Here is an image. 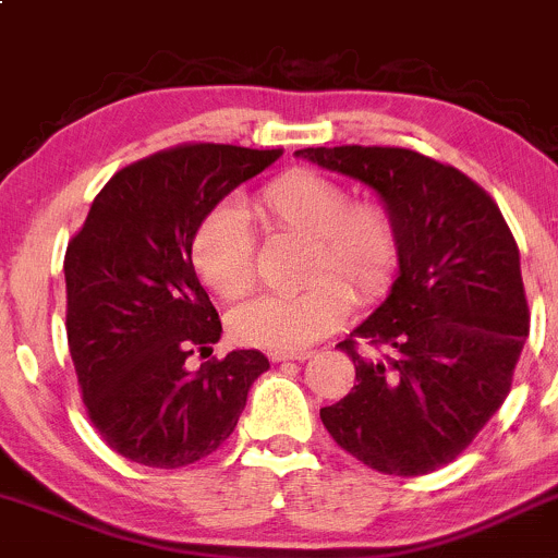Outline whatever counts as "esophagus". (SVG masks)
<instances>
[{
	"label": "esophagus",
	"mask_w": 558,
	"mask_h": 558,
	"mask_svg": "<svg viewBox=\"0 0 558 558\" xmlns=\"http://www.w3.org/2000/svg\"><path fill=\"white\" fill-rule=\"evenodd\" d=\"M268 357H271L274 363H284V360H298V363H303V360L312 357V352H308V349H301V352H271Z\"/></svg>",
	"instance_id": "obj_1"
}]
</instances>
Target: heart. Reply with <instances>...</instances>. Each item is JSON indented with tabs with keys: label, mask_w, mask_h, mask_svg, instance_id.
Here are the masks:
<instances>
[{
	"label": "heart",
	"mask_w": 558,
	"mask_h": 558,
	"mask_svg": "<svg viewBox=\"0 0 558 558\" xmlns=\"http://www.w3.org/2000/svg\"><path fill=\"white\" fill-rule=\"evenodd\" d=\"M268 228L308 236L301 290L263 292L233 308L231 336L246 347L301 352L347 319L354 295L371 301L387 292L400 260V233L387 206L376 201L349 204L341 182L312 169L274 177L255 198ZM191 263L217 295L241 298L255 284V236L239 206L217 204L191 236ZM336 272L348 288L330 278Z\"/></svg>",
	"instance_id": "1"
}]
</instances>
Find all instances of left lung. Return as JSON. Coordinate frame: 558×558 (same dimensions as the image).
Here are the masks:
<instances>
[{"label":"left lung","instance_id":"8db88e82","mask_svg":"<svg viewBox=\"0 0 558 558\" xmlns=\"http://www.w3.org/2000/svg\"><path fill=\"white\" fill-rule=\"evenodd\" d=\"M319 169L363 182L400 233L398 277L338 343L357 384L322 408L343 451L387 475H424L473 444L513 381L530 332L519 246L497 204L453 166L403 147H306Z\"/></svg>","mask_w":558,"mask_h":558}]
</instances>
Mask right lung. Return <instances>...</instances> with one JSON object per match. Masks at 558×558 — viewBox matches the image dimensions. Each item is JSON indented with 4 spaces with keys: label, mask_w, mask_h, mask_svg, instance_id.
I'll list each match as a JSON object with an SVG mask.
<instances>
[{
    "label": "right lung",
    "mask_w": 558,
    "mask_h": 558,
    "mask_svg": "<svg viewBox=\"0 0 558 558\" xmlns=\"http://www.w3.org/2000/svg\"><path fill=\"white\" fill-rule=\"evenodd\" d=\"M279 155L233 145L155 153L101 187L69 241V354L90 422L120 457L160 470L209 457L271 367L257 349H233L198 371L185 360L222 332L191 263L195 226Z\"/></svg>",
    "instance_id": "obj_1"
}]
</instances>
